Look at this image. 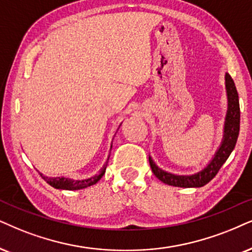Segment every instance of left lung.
<instances>
[{"label": "left lung", "instance_id": "left-lung-1", "mask_svg": "<svg viewBox=\"0 0 252 252\" xmlns=\"http://www.w3.org/2000/svg\"><path fill=\"white\" fill-rule=\"evenodd\" d=\"M225 91H227L228 109L225 115L223 138L221 144L216 150L214 157L207 164L205 168L189 176H178V174L170 173L158 167L152 157L149 156V163L154 174L164 184L171 185L176 187H202L208 184L214 178L222 165L225 163L229 156L236 145L238 133H240V102H238V93L236 86L231 76L225 73Z\"/></svg>", "mask_w": 252, "mask_h": 252}]
</instances>
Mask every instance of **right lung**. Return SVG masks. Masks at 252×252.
Returning <instances> with one entry per match:
<instances>
[{"instance_id": "obj_1", "label": "right lung", "mask_w": 252, "mask_h": 252, "mask_svg": "<svg viewBox=\"0 0 252 252\" xmlns=\"http://www.w3.org/2000/svg\"><path fill=\"white\" fill-rule=\"evenodd\" d=\"M110 150H111V146H110ZM108 160H109V156H108L106 164H104L103 167L101 168L100 171H98V173L95 174V176H93V177H91V178H87V179L74 180V179H69V178H66V177L52 178V177L44 176L43 173H40V176L44 180L46 181L47 184L51 185L52 187H55V189H67V190L82 189H86V187L92 186V185H95L98 180L101 179V178L103 177L104 172H106V168H107Z\"/></svg>"}]
</instances>
